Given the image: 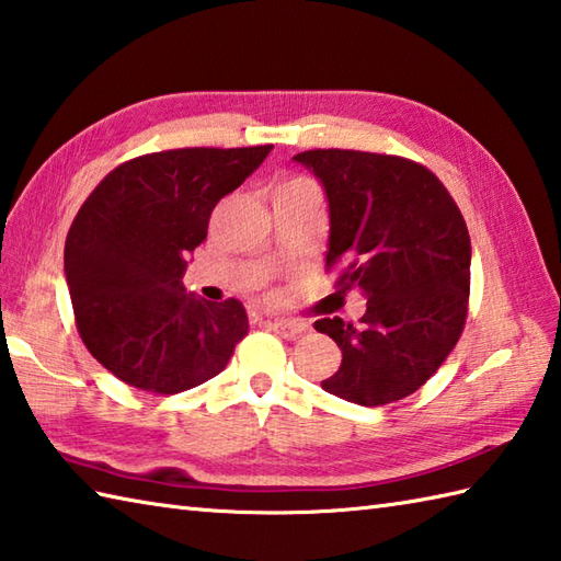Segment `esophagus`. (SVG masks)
Instances as JSON below:
<instances>
[{
	"label": "esophagus",
	"mask_w": 561,
	"mask_h": 561,
	"mask_svg": "<svg viewBox=\"0 0 561 561\" xmlns=\"http://www.w3.org/2000/svg\"><path fill=\"white\" fill-rule=\"evenodd\" d=\"M266 327H268L271 331H276L278 336H283V339H290V341L300 336L302 331L307 329V324H305V322H295V319H268Z\"/></svg>",
	"instance_id": "esophagus-1"
}]
</instances>
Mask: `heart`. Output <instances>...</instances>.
<instances>
[{
    "label": "heart",
    "mask_w": 561,
    "mask_h": 561,
    "mask_svg": "<svg viewBox=\"0 0 561 561\" xmlns=\"http://www.w3.org/2000/svg\"><path fill=\"white\" fill-rule=\"evenodd\" d=\"M295 181H302V179H295Z\"/></svg>",
    "instance_id": "obj_1"
}]
</instances>
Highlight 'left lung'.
I'll use <instances>...</instances> for the list:
<instances>
[{"mask_svg":"<svg viewBox=\"0 0 561 561\" xmlns=\"http://www.w3.org/2000/svg\"><path fill=\"white\" fill-rule=\"evenodd\" d=\"M329 201L327 271L368 297L360 324L317 319L341 348L329 394L360 407L414 394L460 339L470 302V232L440 179L394 154L307 150Z\"/></svg>","mask_w":561,"mask_h":561,"instance_id":"obj_1","label":"left lung"}]
</instances>
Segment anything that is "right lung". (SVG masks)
Returning a JSON list of instances; mask_svg holds the SVG:
<instances>
[{
  "label": "right lung",
  "mask_w": 561,
  "mask_h": 561,
  "mask_svg": "<svg viewBox=\"0 0 561 561\" xmlns=\"http://www.w3.org/2000/svg\"><path fill=\"white\" fill-rule=\"evenodd\" d=\"M273 145L184 147L128 159L89 193L65 242V276L87 351L125 385L176 394L230 363L244 305L186 293L188 251L213 208Z\"/></svg>",
  "instance_id": "obj_1"
}]
</instances>
